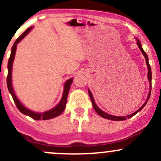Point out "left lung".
<instances>
[{"instance_id": "1", "label": "left lung", "mask_w": 161, "mask_h": 161, "mask_svg": "<svg viewBox=\"0 0 161 161\" xmlns=\"http://www.w3.org/2000/svg\"><path fill=\"white\" fill-rule=\"evenodd\" d=\"M137 40V46H139V49L141 50V52H142L143 55H144L145 58H146V64H147V67H148V79L149 80V83H150V92H149V94H148V99H147L146 102L143 105L141 106L139 109L137 110L134 112V113L131 114V115H129L127 116H124V117H121V116H114V115H109V114L106 113V112H104L103 111H102L101 109H99L98 108V106L96 105L95 102H94V97H93L92 93H91L90 91L88 90V94H89V96H90V98H91V100H92V105H93V107H94V109L95 111L97 112V113L98 114V115L101 116V117L104 118V119H109V120H112V121H124V120H126L127 119H130V118L133 117V115H135L137 112L140 111L141 109H142V108L144 107L145 106H146V104L147 103V102H148V100L149 99V97H150V95H151V91H152V69H151V67L150 65H149V63H148V55H147V54L146 53V52L144 51V50L142 49V46H141V43H140V41L138 40V39H136Z\"/></svg>"}]
</instances>
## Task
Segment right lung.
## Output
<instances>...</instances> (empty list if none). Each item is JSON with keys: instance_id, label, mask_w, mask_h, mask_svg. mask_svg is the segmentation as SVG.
I'll list each match as a JSON object with an SVG mask.
<instances>
[{"instance_id": "1", "label": "right lung", "mask_w": 161, "mask_h": 161, "mask_svg": "<svg viewBox=\"0 0 161 161\" xmlns=\"http://www.w3.org/2000/svg\"><path fill=\"white\" fill-rule=\"evenodd\" d=\"M32 27H30L27 29L23 33V34L21 35L19 37L15 40V42L13 44L12 47V51H11L10 56H9V58L8 61V65H7V68H8V74H7V88H8V90L9 93L11 94V95L13 97V99L14 100V103L15 106H17L18 109L22 113L25 114V115H28L29 117L32 118L34 120H48L53 119V118L57 117L61 115L62 112H64L65 107H66V103H67V95H68V93L69 91V88H70V86L73 82V79H69L67 81V82L65 83L64 85V94L63 96H62L61 102L58 104L55 107H54L53 109L49 110V111H46L43 113H36V112H34L31 110L27 109L25 108L24 106L21 103L20 101L17 99L16 96H15L14 91H13V87H12V67H13V59H14L15 54V50H16V46L18 42H19L21 40H22L23 38L25 37L27 34L30 32V31L31 30Z\"/></svg>"}]
</instances>
